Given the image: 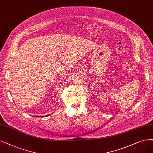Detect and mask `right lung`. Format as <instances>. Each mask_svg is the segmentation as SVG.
Listing matches in <instances>:
<instances>
[{"label":"right lung","instance_id":"1","mask_svg":"<svg viewBox=\"0 0 153 153\" xmlns=\"http://www.w3.org/2000/svg\"><path fill=\"white\" fill-rule=\"evenodd\" d=\"M46 116H47V115H46Z\"/></svg>","mask_w":153,"mask_h":153}]
</instances>
